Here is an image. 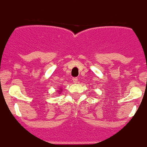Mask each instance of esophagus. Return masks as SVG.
Returning <instances> with one entry per match:
<instances>
[{"label": "esophagus", "mask_w": 147, "mask_h": 147, "mask_svg": "<svg viewBox=\"0 0 147 147\" xmlns=\"http://www.w3.org/2000/svg\"><path fill=\"white\" fill-rule=\"evenodd\" d=\"M72 80H73V83H78V79H77V77H74V78H73Z\"/></svg>", "instance_id": "obj_1"}]
</instances>
